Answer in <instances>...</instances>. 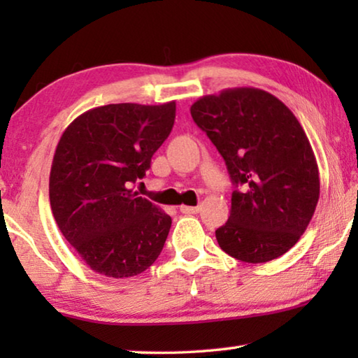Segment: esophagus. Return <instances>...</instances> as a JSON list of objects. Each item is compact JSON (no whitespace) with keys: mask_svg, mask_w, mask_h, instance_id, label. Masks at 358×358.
Masks as SVG:
<instances>
[{"mask_svg":"<svg viewBox=\"0 0 358 358\" xmlns=\"http://www.w3.org/2000/svg\"><path fill=\"white\" fill-rule=\"evenodd\" d=\"M199 210H201V207H187V205H181L180 207V211L181 213H185V215H196V213H199Z\"/></svg>","mask_w":358,"mask_h":358,"instance_id":"esophagus-1","label":"esophagus"}]
</instances>
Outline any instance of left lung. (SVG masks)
Here are the masks:
<instances>
[{"instance_id":"left-lung-1","label":"left lung","mask_w":358,"mask_h":358,"mask_svg":"<svg viewBox=\"0 0 358 358\" xmlns=\"http://www.w3.org/2000/svg\"><path fill=\"white\" fill-rule=\"evenodd\" d=\"M191 117L237 187L229 221L216 230L221 250L248 264L282 256L306 230L320 191L316 157L299 120L259 88L203 96L191 106Z\"/></svg>"}]
</instances>
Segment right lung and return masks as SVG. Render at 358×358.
<instances>
[{
	"instance_id": "1",
	"label": "right lung",
	"mask_w": 358,
	"mask_h": 358,
	"mask_svg": "<svg viewBox=\"0 0 358 358\" xmlns=\"http://www.w3.org/2000/svg\"><path fill=\"white\" fill-rule=\"evenodd\" d=\"M175 102L108 104L66 128L53 156L50 207L63 237L96 273L131 278L153 265L172 217L132 191L171 134Z\"/></svg>"
}]
</instances>
